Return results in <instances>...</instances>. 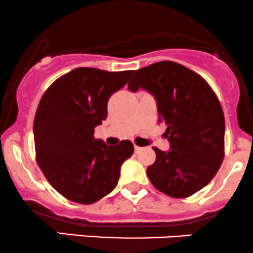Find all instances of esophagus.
Instances as JSON below:
<instances>
[{
	"label": "esophagus",
	"mask_w": 253,
	"mask_h": 253,
	"mask_svg": "<svg viewBox=\"0 0 253 253\" xmlns=\"http://www.w3.org/2000/svg\"><path fill=\"white\" fill-rule=\"evenodd\" d=\"M134 150H135V152H140L142 150V147H140V146H136V145H134Z\"/></svg>",
	"instance_id": "esophagus-1"
}]
</instances>
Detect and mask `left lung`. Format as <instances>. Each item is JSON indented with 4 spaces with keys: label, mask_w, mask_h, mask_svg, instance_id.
<instances>
[{
    "label": "left lung",
    "mask_w": 253,
    "mask_h": 253,
    "mask_svg": "<svg viewBox=\"0 0 253 253\" xmlns=\"http://www.w3.org/2000/svg\"><path fill=\"white\" fill-rule=\"evenodd\" d=\"M130 92L145 89L156 101L159 122L169 150L154 147L156 161L147 167L151 183L173 198H186L214 178L224 159L225 119L219 99L206 80L173 61L135 71Z\"/></svg>",
    "instance_id": "obj_1"
}]
</instances>
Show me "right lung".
<instances>
[{"label":"right lung","mask_w":253,"mask_h":253,"mask_svg":"<svg viewBox=\"0 0 253 253\" xmlns=\"http://www.w3.org/2000/svg\"><path fill=\"white\" fill-rule=\"evenodd\" d=\"M130 74L79 67L42 97L33 126L37 162L52 188L70 201L92 204L111 193L134 152L129 140L109 146L94 137V127L107 118L109 97Z\"/></svg>","instance_id":"add662e5"}]
</instances>
